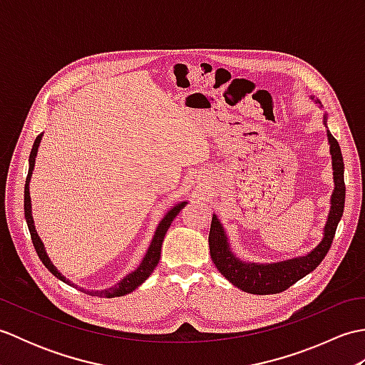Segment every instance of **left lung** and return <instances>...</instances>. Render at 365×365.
<instances>
[{
	"mask_svg": "<svg viewBox=\"0 0 365 365\" xmlns=\"http://www.w3.org/2000/svg\"><path fill=\"white\" fill-rule=\"evenodd\" d=\"M315 103H320L319 98H314ZM328 115L323 114V123L327 127L329 153L332 161V178H334V190H332L329 200V212L327 224L323 227L322 242L317 245L311 252L298 257H292L287 260L260 263L251 260H242L237 257V254L232 251L227 232L224 230L222 222L216 215L212 218L210 235H208V246H210V255L218 268L220 273L227 279V281L238 287L240 290L252 294H271L279 293L289 289L301 277L311 273L320 265L324 255L328 254L332 240L337 229V224L342 218L344 205H345V182H344V158L340 152V145L337 139L331 135L328 130Z\"/></svg>",
	"mask_w": 365,
	"mask_h": 365,
	"instance_id": "obj_1",
	"label": "left lung"
}]
</instances>
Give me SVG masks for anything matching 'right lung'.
<instances>
[{
  "instance_id": "1",
  "label": "right lung",
  "mask_w": 365,
  "mask_h": 365,
  "mask_svg": "<svg viewBox=\"0 0 365 365\" xmlns=\"http://www.w3.org/2000/svg\"><path fill=\"white\" fill-rule=\"evenodd\" d=\"M42 136L43 133L38 135L36 138V141L33 144V149H31V153H29V169H28V177H26V183H25V218H26V224H28V229H29V234H31V240H33V245L36 247V252L38 255V259L42 260L43 265L48 268L50 273L53 276H56L59 281H63L68 285L72 287H76L73 282L68 281V279L63 274L59 273V269L53 265V262L50 260L48 254H46V250H45V245L41 240V237H38L37 230H36V226H34V220H33V210H31V196H29V182H31V177H33V170H34V165H36V157H37V152H38V145H41V141H42ZM188 204V200H180V202H177L170 210L166 212V215L163 216V220L158 222L157 229H155V234H153V238L152 242L149 245V247H147V251L144 254V257L141 260V263L131 271V273H128L127 276H123L120 281L110 287V289H105V290H84L83 287H80L81 292H88L89 294H97V297H102V298H114V297H123V294H128L133 290H136L139 285H141L147 277H149L153 269L157 268L158 262H160V254H161V245H163V240H165V235L166 232L170 226V222L174 221L175 216L180 213L182 208Z\"/></svg>"
}]
</instances>
